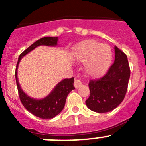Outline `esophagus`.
<instances>
[{
    "label": "esophagus",
    "mask_w": 146,
    "mask_h": 146,
    "mask_svg": "<svg viewBox=\"0 0 146 146\" xmlns=\"http://www.w3.org/2000/svg\"><path fill=\"white\" fill-rule=\"evenodd\" d=\"M74 87L76 88H79L80 86H81L82 85V81L80 80V79H75V80H74Z\"/></svg>",
    "instance_id": "1"
}]
</instances>
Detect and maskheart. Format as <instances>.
I'll return each mask as SVG.
<instances>
[{
  "instance_id": "obj_1",
  "label": "heart",
  "mask_w": 146,
  "mask_h": 146,
  "mask_svg": "<svg viewBox=\"0 0 146 146\" xmlns=\"http://www.w3.org/2000/svg\"><path fill=\"white\" fill-rule=\"evenodd\" d=\"M77 60L85 63L84 70L91 77H99L107 72L112 59L110 47L95 40L83 41L75 49Z\"/></svg>"
}]
</instances>
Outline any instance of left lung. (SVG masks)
Segmentation results:
<instances>
[{"instance_id": "1", "label": "left lung", "mask_w": 146, "mask_h": 146, "mask_svg": "<svg viewBox=\"0 0 146 146\" xmlns=\"http://www.w3.org/2000/svg\"><path fill=\"white\" fill-rule=\"evenodd\" d=\"M115 61L106 74L89 82L90 96L86 104L96 113L112 111L122 102L127 91L130 77L127 56L117 47H115Z\"/></svg>"}]
</instances>
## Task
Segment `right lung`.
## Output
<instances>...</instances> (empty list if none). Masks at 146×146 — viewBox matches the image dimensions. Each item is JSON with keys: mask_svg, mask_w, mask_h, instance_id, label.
Returning <instances> with one entry per match:
<instances>
[{"mask_svg": "<svg viewBox=\"0 0 146 146\" xmlns=\"http://www.w3.org/2000/svg\"><path fill=\"white\" fill-rule=\"evenodd\" d=\"M57 42L58 37H44L37 40L36 42L32 44L29 47H28L20 54L15 70L18 94L21 103L28 112L34 115L35 116L42 119H50L54 118L62 111L65 105L66 99L68 94L72 90L75 88L74 86V77L69 79V78L64 79L55 86L53 91L47 97L37 100V99H31L23 92L18 82L17 71L18 64L24 55L40 45L55 46L57 44Z\"/></svg>", "mask_w": 146, "mask_h": 146, "instance_id": "1", "label": "right lung"}]
</instances>
